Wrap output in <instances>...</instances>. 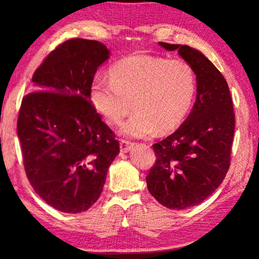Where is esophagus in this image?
<instances>
[{
	"instance_id": "obj_1",
	"label": "esophagus",
	"mask_w": 259,
	"mask_h": 259,
	"mask_svg": "<svg viewBox=\"0 0 259 259\" xmlns=\"http://www.w3.org/2000/svg\"><path fill=\"white\" fill-rule=\"evenodd\" d=\"M132 147H133V144L131 143V141H127V140L120 141V152H121V153H128V152L132 150Z\"/></svg>"
}]
</instances>
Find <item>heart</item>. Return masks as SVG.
<instances>
[{
    "mask_svg": "<svg viewBox=\"0 0 259 259\" xmlns=\"http://www.w3.org/2000/svg\"><path fill=\"white\" fill-rule=\"evenodd\" d=\"M111 79L95 77L90 88L92 105L122 136L148 138L179 126L192 106L196 76L189 63L150 55H133L115 62Z\"/></svg>",
    "mask_w": 259,
    "mask_h": 259,
    "instance_id": "1",
    "label": "heart"
}]
</instances>
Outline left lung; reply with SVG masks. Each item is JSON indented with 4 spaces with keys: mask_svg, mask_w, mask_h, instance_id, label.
<instances>
[{
    "mask_svg": "<svg viewBox=\"0 0 259 259\" xmlns=\"http://www.w3.org/2000/svg\"><path fill=\"white\" fill-rule=\"evenodd\" d=\"M177 51L196 75L197 95L183 125L153 145L155 164L146 177L150 193L165 207L196 206L218 189L230 166L235 113L228 82L203 53L159 42Z\"/></svg>",
    "mask_w": 259,
    "mask_h": 259,
    "instance_id": "1",
    "label": "left lung"
}]
</instances>
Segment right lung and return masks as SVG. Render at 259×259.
<instances>
[{"label":"right lung","instance_id":"obj_1","mask_svg":"<svg viewBox=\"0 0 259 259\" xmlns=\"http://www.w3.org/2000/svg\"><path fill=\"white\" fill-rule=\"evenodd\" d=\"M111 52L94 40L72 38L34 73L33 93L23 98L17 137L35 192L65 213H80L99 199L119 154L114 133L90 99L99 67Z\"/></svg>","mask_w":259,"mask_h":259}]
</instances>
